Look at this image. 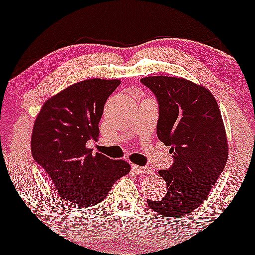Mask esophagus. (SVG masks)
Instances as JSON below:
<instances>
[{"label": "esophagus", "instance_id": "34e87169", "mask_svg": "<svg viewBox=\"0 0 255 255\" xmlns=\"http://www.w3.org/2000/svg\"><path fill=\"white\" fill-rule=\"evenodd\" d=\"M132 168L135 170V172L140 173V174H149V173L152 172V169L150 167H141V166H136V164H132Z\"/></svg>", "mask_w": 255, "mask_h": 255}]
</instances>
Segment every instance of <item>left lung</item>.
Segmentation results:
<instances>
[{
	"label": "left lung",
	"mask_w": 255,
	"mask_h": 255,
	"mask_svg": "<svg viewBox=\"0 0 255 255\" xmlns=\"http://www.w3.org/2000/svg\"><path fill=\"white\" fill-rule=\"evenodd\" d=\"M141 83L158 103L157 136L173 153L159 170L167 189L162 200L147 201L159 215L191 213L203 203L228 161V139L217 100L203 86L180 77L150 76Z\"/></svg>",
	"instance_id": "obj_1"
}]
</instances>
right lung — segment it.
I'll use <instances>...</instances> for the list:
<instances>
[{"label":"right lung","instance_id":"add662e5","mask_svg":"<svg viewBox=\"0 0 255 255\" xmlns=\"http://www.w3.org/2000/svg\"><path fill=\"white\" fill-rule=\"evenodd\" d=\"M120 83L100 78L81 81L49 98L36 117L32 157L69 205L102 202L115 181L129 173L126 161L111 159L87 146L99 136L104 105Z\"/></svg>","mask_w":255,"mask_h":255}]
</instances>
